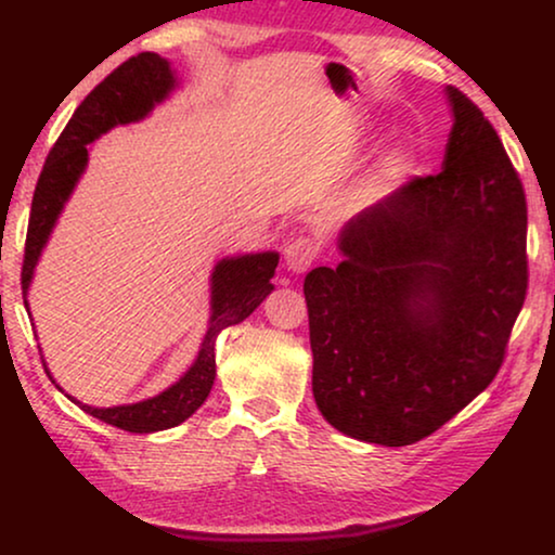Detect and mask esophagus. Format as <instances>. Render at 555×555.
Returning a JSON list of instances; mask_svg holds the SVG:
<instances>
[{"label": "esophagus", "instance_id": "obj_1", "mask_svg": "<svg viewBox=\"0 0 555 555\" xmlns=\"http://www.w3.org/2000/svg\"><path fill=\"white\" fill-rule=\"evenodd\" d=\"M318 253H321V247H318L315 240H310V237L293 240L291 245L285 247L287 270L295 272V275H300V272H308L310 268H313V262L318 260Z\"/></svg>", "mask_w": 555, "mask_h": 555}]
</instances>
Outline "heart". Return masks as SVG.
<instances>
[{
    "mask_svg": "<svg viewBox=\"0 0 555 555\" xmlns=\"http://www.w3.org/2000/svg\"><path fill=\"white\" fill-rule=\"evenodd\" d=\"M406 164V156L404 154H393L389 162H386V166H384V171H382V179H391V177H397L399 173V169L401 166Z\"/></svg>",
    "mask_w": 555,
    "mask_h": 555,
    "instance_id": "obj_1",
    "label": "heart"
}]
</instances>
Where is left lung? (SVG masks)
I'll return each mask as SVG.
<instances>
[{
	"instance_id": "8db88e82",
	"label": "left lung",
	"mask_w": 555,
	"mask_h": 555,
	"mask_svg": "<svg viewBox=\"0 0 555 555\" xmlns=\"http://www.w3.org/2000/svg\"><path fill=\"white\" fill-rule=\"evenodd\" d=\"M442 171L414 177L340 230L338 268L306 275L313 397L331 427L404 447L503 366L528 291L526 192L495 128L447 88Z\"/></svg>"
}]
</instances>
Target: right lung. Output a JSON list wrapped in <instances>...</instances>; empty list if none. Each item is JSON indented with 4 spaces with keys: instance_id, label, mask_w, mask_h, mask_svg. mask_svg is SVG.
I'll list each match as a JSON object with an SVG mask.
<instances>
[{
    "instance_id": "obj_1",
    "label": "right lung",
    "mask_w": 555,
    "mask_h": 555,
    "mask_svg": "<svg viewBox=\"0 0 555 555\" xmlns=\"http://www.w3.org/2000/svg\"><path fill=\"white\" fill-rule=\"evenodd\" d=\"M173 88H177V78H173L169 60L156 55V52H141V55L128 57L124 65H118L78 105V111L73 113L65 131L60 133L55 146H52L40 179H37L33 211H29L25 262H22V298H25L27 287L33 283L35 264L40 260L42 247L48 245L60 211L70 199L80 173L86 171L88 143L111 131L113 126L133 124V120L149 116L151 108L162 103ZM278 260V253H257L227 257V260H219L215 264V272H211V318L209 328L204 333L199 356H196L192 369L169 389L154 399L126 406L95 409L73 399L75 404L82 412L95 416V420L124 431H135V435L171 429L189 420L204 404V399L211 391V384H215L217 336L230 325L245 321L268 298L272 293L270 280L275 275Z\"/></svg>"
}]
</instances>
